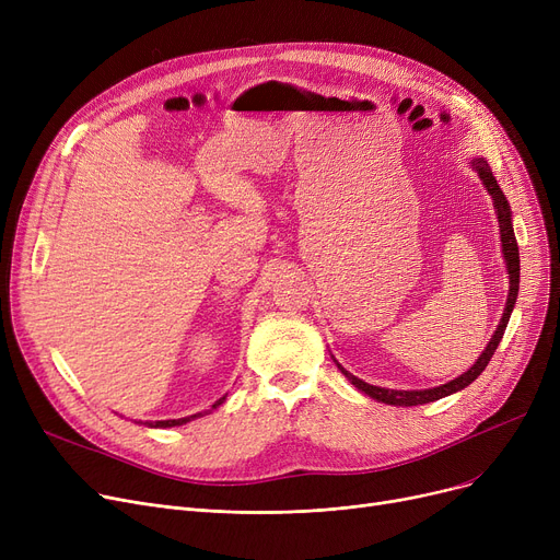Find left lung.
Here are the masks:
<instances>
[{"label":"left lung","mask_w":560,"mask_h":560,"mask_svg":"<svg viewBox=\"0 0 560 560\" xmlns=\"http://www.w3.org/2000/svg\"><path fill=\"white\" fill-rule=\"evenodd\" d=\"M472 165L477 167L481 182L486 186V190L490 192L492 197V203H494V213H497V220H499V229H502V249H504V258H506V268H509V279H511V288H509V300H506V308H504V315H502V322H499V327L494 331V336L490 338L488 347L483 349V354L477 359V363L469 368L465 374H460L458 378L450 381V384L445 386H438V388H429V390H388V388H378V386H370L365 384V381L357 378L354 374H349L342 365H338L342 370V374L354 384L359 390H363L365 395H370L372 399L376 401H384V404H393V406H418V404H429V401H435L440 397H447L456 390H463L465 386L472 384V381L486 370V365L490 363L494 349L499 345V340L504 338V331H506V325L511 319V313H513V306H515V300H517V288H520V249H517V241H515V233H513V226H511V209H509V201L502 192V188L497 186V179L492 176L490 167L486 161L477 159L472 161Z\"/></svg>","instance_id":"1"}]
</instances>
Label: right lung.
<instances>
[{"mask_svg": "<svg viewBox=\"0 0 560 560\" xmlns=\"http://www.w3.org/2000/svg\"><path fill=\"white\" fill-rule=\"evenodd\" d=\"M224 401V397L222 399H218L211 408H218L220 404ZM201 413H197V416H190V418H179V420H163V422H156V424H150V427H156V429H167V427H179V424H186V422H190L192 418H199Z\"/></svg>", "mask_w": 560, "mask_h": 560, "instance_id": "add662e5", "label": "right lung"}]
</instances>
